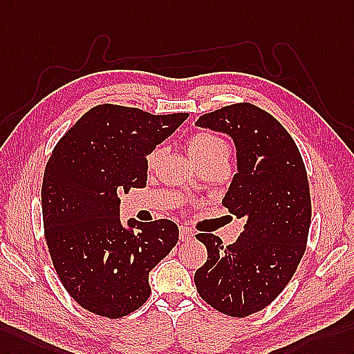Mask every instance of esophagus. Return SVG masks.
Listing matches in <instances>:
<instances>
[{
  "label": "esophagus",
  "instance_id": "1",
  "mask_svg": "<svg viewBox=\"0 0 354 354\" xmlns=\"http://www.w3.org/2000/svg\"><path fill=\"white\" fill-rule=\"evenodd\" d=\"M178 237L182 242H187V240L194 239V231L187 227H180L178 230Z\"/></svg>",
  "mask_w": 354,
  "mask_h": 354
}]
</instances>
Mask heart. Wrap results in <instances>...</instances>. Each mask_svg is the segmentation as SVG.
<instances>
[{
	"label": "heart",
	"mask_w": 354,
	"mask_h": 354,
	"mask_svg": "<svg viewBox=\"0 0 354 354\" xmlns=\"http://www.w3.org/2000/svg\"><path fill=\"white\" fill-rule=\"evenodd\" d=\"M189 156L195 163L201 162H214V160H225L230 158V147L222 138L209 133V132H198L189 138L187 141ZM162 156V147H156L151 150L147 156V168L151 169L156 165Z\"/></svg>",
	"instance_id": "obj_1"
}]
</instances>
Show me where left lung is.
I'll list each match as a JSON object with an SVG mask.
<instances>
[{
    "label": "left lung",
    "instance_id": "1",
    "mask_svg": "<svg viewBox=\"0 0 354 354\" xmlns=\"http://www.w3.org/2000/svg\"><path fill=\"white\" fill-rule=\"evenodd\" d=\"M196 126L234 141L237 174L222 204L246 222L228 246L209 232L195 236L207 248V261L194 281L216 311L248 317L279 296L305 254L311 225L305 163L286 127L252 103L209 112Z\"/></svg>",
    "mask_w": 354,
    "mask_h": 354
}]
</instances>
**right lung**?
<instances>
[{"mask_svg": "<svg viewBox=\"0 0 354 354\" xmlns=\"http://www.w3.org/2000/svg\"><path fill=\"white\" fill-rule=\"evenodd\" d=\"M189 117L99 105L77 120L46 163L41 212L59 281L87 311L120 318L149 299V273L178 240L172 221L120 222V195L147 185V154Z\"/></svg>", "mask_w": 354, "mask_h": 354, "instance_id": "1", "label": "right lung"}]
</instances>
